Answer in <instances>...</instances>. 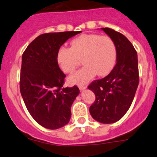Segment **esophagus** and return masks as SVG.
Instances as JSON below:
<instances>
[{
  "label": "esophagus",
  "mask_w": 157,
  "mask_h": 157,
  "mask_svg": "<svg viewBox=\"0 0 157 157\" xmlns=\"http://www.w3.org/2000/svg\"><path fill=\"white\" fill-rule=\"evenodd\" d=\"M86 87H87V86H86V84H84V85H79V86H78V88H79V90H82H82H85Z\"/></svg>",
  "instance_id": "1"
}]
</instances>
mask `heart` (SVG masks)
I'll return each mask as SVG.
<instances>
[{"mask_svg":"<svg viewBox=\"0 0 157 157\" xmlns=\"http://www.w3.org/2000/svg\"><path fill=\"white\" fill-rule=\"evenodd\" d=\"M117 58L115 42L108 36L82 34L73 39L71 48L62 46L56 55L57 62L64 73H72L82 59L84 66L68 78L72 84H83L96 74L105 76L115 67Z\"/></svg>","mask_w":157,"mask_h":157,"instance_id":"heart-1","label":"heart"}]
</instances>
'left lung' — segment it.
Listing matches in <instances>:
<instances>
[{
	"label": "left lung",
	"instance_id": "left-lung-1",
	"mask_svg": "<svg viewBox=\"0 0 157 157\" xmlns=\"http://www.w3.org/2000/svg\"><path fill=\"white\" fill-rule=\"evenodd\" d=\"M101 29L115 42L117 63L109 74L88 86L95 95L90 112L98 122L108 124L121 120L130 108L139 84V71L137 51L129 40L113 29Z\"/></svg>",
	"mask_w": 157,
	"mask_h": 157
}]
</instances>
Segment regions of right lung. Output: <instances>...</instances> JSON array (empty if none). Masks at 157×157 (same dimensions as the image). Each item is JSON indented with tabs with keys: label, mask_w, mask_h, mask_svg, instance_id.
I'll list each match as a JSON object with an SVG mask.
<instances>
[{
	"label": "right lung",
	"mask_w": 157,
	"mask_h": 157,
	"mask_svg": "<svg viewBox=\"0 0 157 157\" xmlns=\"http://www.w3.org/2000/svg\"><path fill=\"white\" fill-rule=\"evenodd\" d=\"M78 31L48 33L38 36L22 56L20 88L31 117L42 126L57 129L69 123L78 86L63 87L66 75L57 62L58 50Z\"/></svg>",
	"instance_id": "1"
}]
</instances>
